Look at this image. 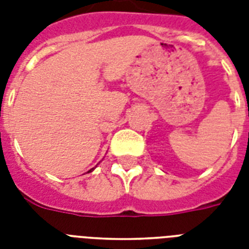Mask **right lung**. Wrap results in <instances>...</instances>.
Here are the masks:
<instances>
[{
	"label": "right lung",
	"mask_w": 249,
	"mask_h": 249,
	"mask_svg": "<svg viewBox=\"0 0 249 249\" xmlns=\"http://www.w3.org/2000/svg\"><path fill=\"white\" fill-rule=\"evenodd\" d=\"M94 169H95V168H91V169H90V170H88V173H90V172H93Z\"/></svg>",
	"instance_id": "right-lung-1"
}]
</instances>
